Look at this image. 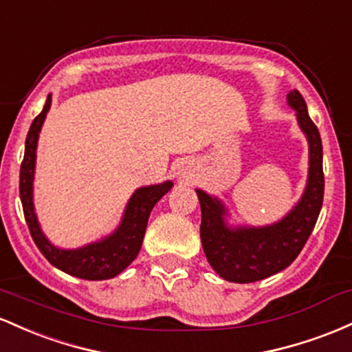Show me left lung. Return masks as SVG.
I'll return each instance as SVG.
<instances>
[{"mask_svg":"<svg viewBox=\"0 0 352 352\" xmlns=\"http://www.w3.org/2000/svg\"><path fill=\"white\" fill-rule=\"evenodd\" d=\"M287 102L298 113L309 141V179L304 196L289 214L267 228L229 229L218 199L197 189L201 204V243L212 270L232 283H254L286 270L302 251L316 226L324 197L322 143L318 126L307 114L302 94L293 89Z\"/></svg>","mask_w":352,"mask_h":352,"instance_id":"1","label":"left lung"}]
</instances>
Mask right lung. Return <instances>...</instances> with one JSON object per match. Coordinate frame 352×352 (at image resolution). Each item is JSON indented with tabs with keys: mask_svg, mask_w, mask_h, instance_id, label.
Instances as JSON below:
<instances>
[{
	"mask_svg": "<svg viewBox=\"0 0 352 352\" xmlns=\"http://www.w3.org/2000/svg\"><path fill=\"white\" fill-rule=\"evenodd\" d=\"M50 104L51 96L46 100L43 111L31 123V128L26 136L25 157H23L21 171H19V196H21L23 212H25L28 229H30L31 238H33L38 250L41 251V254L58 270L68 272L71 276H76V278L88 279V281H101V279L114 278V276L126 270L138 256L141 244H143L149 214H151L157 201L171 189L173 183L166 181V183L157 184V186L138 189L129 199L121 226L118 228L114 234L101 241V243L89 244V246L74 251H65L54 248L53 244L48 243V239L45 238V234L39 229L33 208V175L34 161H36L38 134L46 118V113L50 109Z\"/></svg>",
	"mask_w": 352,
	"mask_h": 352,
	"instance_id": "right-lung-1",
	"label": "right lung"
}]
</instances>
